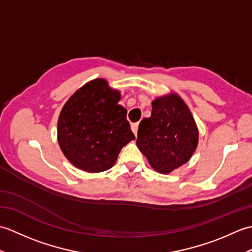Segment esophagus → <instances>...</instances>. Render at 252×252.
I'll return each instance as SVG.
<instances>
[{"instance_id":"esophagus-1","label":"esophagus","mask_w":252,"mask_h":252,"mask_svg":"<svg viewBox=\"0 0 252 252\" xmlns=\"http://www.w3.org/2000/svg\"><path fill=\"white\" fill-rule=\"evenodd\" d=\"M131 129H132L133 133H134V134L136 135L137 134V129H138V123H132Z\"/></svg>"}]
</instances>
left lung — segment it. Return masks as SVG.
Here are the masks:
<instances>
[{"instance_id":"1","label":"left lung","mask_w":252,"mask_h":252,"mask_svg":"<svg viewBox=\"0 0 252 252\" xmlns=\"http://www.w3.org/2000/svg\"><path fill=\"white\" fill-rule=\"evenodd\" d=\"M152 105V116L138 126L136 145L155 170L169 173L194 154L198 130L189 107L176 94L156 98Z\"/></svg>"}]
</instances>
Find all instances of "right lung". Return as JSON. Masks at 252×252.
Listing matches in <instances>:
<instances>
[{
  "instance_id": "obj_1",
  "label": "right lung",
  "mask_w": 252,
  "mask_h": 252,
  "mask_svg": "<svg viewBox=\"0 0 252 252\" xmlns=\"http://www.w3.org/2000/svg\"><path fill=\"white\" fill-rule=\"evenodd\" d=\"M120 93L95 79L74 93L58 118V143L74 167L101 172L115 164L121 148L134 140Z\"/></svg>"
}]
</instances>
